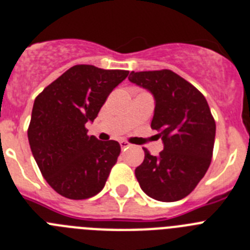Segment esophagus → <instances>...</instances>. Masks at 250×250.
<instances>
[{
    "label": "esophagus",
    "mask_w": 250,
    "mask_h": 250,
    "mask_svg": "<svg viewBox=\"0 0 250 250\" xmlns=\"http://www.w3.org/2000/svg\"><path fill=\"white\" fill-rule=\"evenodd\" d=\"M120 146H121V149H127V147L130 146V143L123 140V141H120Z\"/></svg>",
    "instance_id": "34e87169"
}]
</instances>
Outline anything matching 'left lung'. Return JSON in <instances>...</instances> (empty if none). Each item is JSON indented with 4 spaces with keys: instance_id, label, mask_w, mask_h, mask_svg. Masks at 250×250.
Returning a JSON list of instances; mask_svg holds the SVG:
<instances>
[{
    "instance_id": "1",
    "label": "left lung",
    "mask_w": 250,
    "mask_h": 250,
    "mask_svg": "<svg viewBox=\"0 0 250 250\" xmlns=\"http://www.w3.org/2000/svg\"><path fill=\"white\" fill-rule=\"evenodd\" d=\"M129 80L154 95L151 129L164 143L158 156L144 147V161L135 169L140 188L159 202L183 199L204 178L213 156L215 120L207 99L171 70L131 71Z\"/></svg>"
}]
</instances>
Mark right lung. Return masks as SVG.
Segmentation results:
<instances>
[{"mask_svg":"<svg viewBox=\"0 0 250 250\" xmlns=\"http://www.w3.org/2000/svg\"><path fill=\"white\" fill-rule=\"evenodd\" d=\"M125 70L75 65L35 99L27 135L46 182L60 195L83 200L103 190L120 155L118 141L87 135L110 92L127 77Z\"/></svg>","mask_w":250,"mask_h":250,"instance_id":"obj_1","label":"right lung"}]
</instances>
